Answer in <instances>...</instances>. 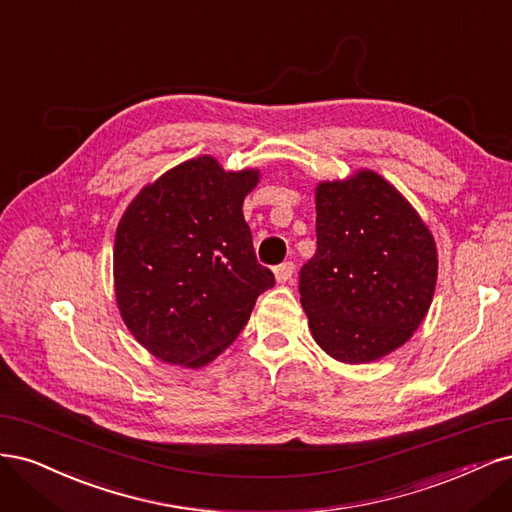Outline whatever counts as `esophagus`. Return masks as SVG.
Returning <instances> with one entry per match:
<instances>
[{
  "instance_id": "34e87169",
  "label": "esophagus",
  "mask_w": 512,
  "mask_h": 512,
  "mask_svg": "<svg viewBox=\"0 0 512 512\" xmlns=\"http://www.w3.org/2000/svg\"><path fill=\"white\" fill-rule=\"evenodd\" d=\"M293 270H295L293 261H283L280 266L274 268V276L278 283H287V280H291V276H293Z\"/></svg>"
}]
</instances>
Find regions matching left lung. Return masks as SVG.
Returning a JSON list of instances; mask_svg holds the SVG:
<instances>
[{"label":"left lung","mask_w":512,"mask_h":512,"mask_svg":"<svg viewBox=\"0 0 512 512\" xmlns=\"http://www.w3.org/2000/svg\"><path fill=\"white\" fill-rule=\"evenodd\" d=\"M438 255L430 229L383 176L317 187V253L300 270L312 338L344 364L402 346L434 298Z\"/></svg>","instance_id":"obj_1"}]
</instances>
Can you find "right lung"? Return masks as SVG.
<instances>
[{
    "label": "right lung",
    "instance_id": "1",
    "mask_svg": "<svg viewBox=\"0 0 512 512\" xmlns=\"http://www.w3.org/2000/svg\"><path fill=\"white\" fill-rule=\"evenodd\" d=\"M257 170L225 172L208 155L144 187L114 240L121 317L161 361L200 368L232 344L274 287L255 257L242 202Z\"/></svg>",
    "mask_w": 512,
    "mask_h": 512
}]
</instances>
